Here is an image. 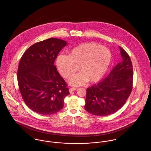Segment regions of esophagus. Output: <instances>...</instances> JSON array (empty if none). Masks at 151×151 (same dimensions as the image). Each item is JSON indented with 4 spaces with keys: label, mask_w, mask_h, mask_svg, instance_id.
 Segmentation results:
<instances>
[{
    "label": "esophagus",
    "mask_w": 151,
    "mask_h": 151,
    "mask_svg": "<svg viewBox=\"0 0 151 151\" xmlns=\"http://www.w3.org/2000/svg\"><path fill=\"white\" fill-rule=\"evenodd\" d=\"M76 89H76V88H69V92H72L76 91Z\"/></svg>",
    "instance_id": "esophagus-1"
}]
</instances>
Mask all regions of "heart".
<instances>
[{"mask_svg":"<svg viewBox=\"0 0 151 151\" xmlns=\"http://www.w3.org/2000/svg\"><path fill=\"white\" fill-rule=\"evenodd\" d=\"M111 60L110 52L98 43L87 42L79 45L68 52V56L59 55L56 65L60 74L70 78L78 70L81 73L72 76L68 83L79 86L88 83H96L105 75Z\"/></svg>","mask_w":151,"mask_h":151,"instance_id":"1","label":"heart"}]
</instances>
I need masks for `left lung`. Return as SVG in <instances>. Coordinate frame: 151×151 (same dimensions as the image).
<instances>
[{
	"label": "left lung",
	"instance_id": "obj_1",
	"mask_svg": "<svg viewBox=\"0 0 151 151\" xmlns=\"http://www.w3.org/2000/svg\"><path fill=\"white\" fill-rule=\"evenodd\" d=\"M119 48L122 62L102 81L86 89L84 108L92 114L105 116L116 112L125 104L132 91V62L128 53Z\"/></svg>",
	"mask_w": 151,
	"mask_h": 151
}]
</instances>
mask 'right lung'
Instances as JSON below:
<instances>
[{
	"label": "right lung",
	"mask_w": 151,
	"mask_h": 151,
	"mask_svg": "<svg viewBox=\"0 0 151 151\" xmlns=\"http://www.w3.org/2000/svg\"><path fill=\"white\" fill-rule=\"evenodd\" d=\"M67 44L51 38L32 45L22 56L17 74L20 92L27 106L37 113L48 115L59 111L70 94L54 65Z\"/></svg>",
	"instance_id": "right-lung-1"
}]
</instances>
